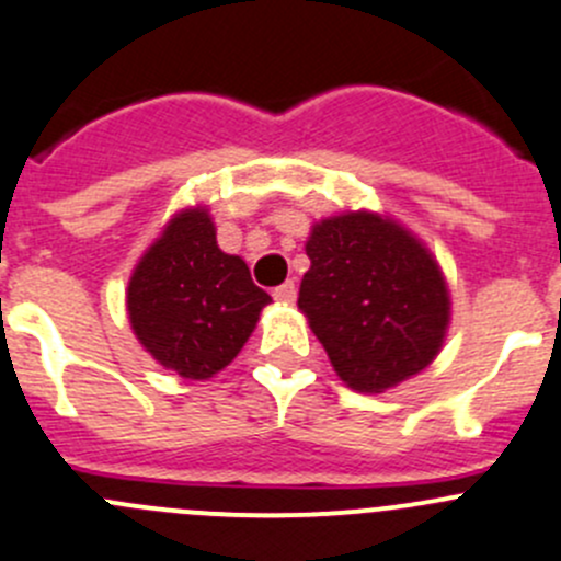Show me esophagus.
<instances>
[{
	"label": "esophagus",
	"mask_w": 561,
	"mask_h": 561,
	"mask_svg": "<svg viewBox=\"0 0 561 561\" xmlns=\"http://www.w3.org/2000/svg\"><path fill=\"white\" fill-rule=\"evenodd\" d=\"M296 285H293V282H285V285H279V287H276V290H274V298H276V301H279V304H293V301H296Z\"/></svg>",
	"instance_id": "esophagus-1"
}]
</instances>
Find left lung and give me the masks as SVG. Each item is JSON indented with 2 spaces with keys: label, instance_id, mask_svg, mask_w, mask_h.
<instances>
[{
  "label": "left lung",
  "instance_id": "obj_1",
  "mask_svg": "<svg viewBox=\"0 0 561 561\" xmlns=\"http://www.w3.org/2000/svg\"><path fill=\"white\" fill-rule=\"evenodd\" d=\"M298 309L345 386L380 394L442 353L453 301L431 249L391 216L345 210L312 225Z\"/></svg>",
  "mask_w": 561,
  "mask_h": 561
}]
</instances>
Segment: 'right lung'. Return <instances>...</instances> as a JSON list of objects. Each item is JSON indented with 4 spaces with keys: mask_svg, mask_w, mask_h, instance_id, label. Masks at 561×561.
Returning a JSON list of instances; mask_svg holds the SVG:
<instances>
[{
    "mask_svg": "<svg viewBox=\"0 0 561 561\" xmlns=\"http://www.w3.org/2000/svg\"><path fill=\"white\" fill-rule=\"evenodd\" d=\"M271 296L238 254L221 252L205 205L172 216L125 290L136 340L164 369L208 380L241 353Z\"/></svg>",
    "mask_w": 561,
    "mask_h": 561,
    "instance_id": "1",
    "label": "right lung"
}]
</instances>
